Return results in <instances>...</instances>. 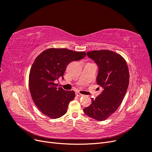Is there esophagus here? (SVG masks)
Masks as SVG:
<instances>
[{"mask_svg":"<svg viewBox=\"0 0 152 152\" xmlns=\"http://www.w3.org/2000/svg\"><path fill=\"white\" fill-rule=\"evenodd\" d=\"M75 95L77 96H78V97H81V96H83V94H80L79 93H76Z\"/></svg>","mask_w":152,"mask_h":152,"instance_id":"esophagus-1","label":"esophagus"}]
</instances>
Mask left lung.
<instances>
[{"label": "left lung", "mask_w": 152, "mask_h": 152, "mask_svg": "<svg viewBox=\"0 0 152 152\" xmlns=\"http://www.w3.org/2000/svg\"><path fill=\"white\" fill-rule=\"evenodd\" d=\"M87 56L96 63L98 85L103 91L92 103L84 109L87 116L96 121H104L116 111L122 103L129 82L127 63L119 54L109 50H93Z\"/></svg>", "instance_id": "left-lung-1"}]
</instances>
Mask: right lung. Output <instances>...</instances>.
<instances>
[{
  "label": "right lung",
  "instance_id": "1",
  "mask_svg": "<svg viewBox=\"0 0 152 152\" xmlns=\"http://www.w3.org/2000/svg\"><path fill=\"white\" fill-rule=\"evenodd\" d=\"M86 56L85 52L50 48L35 59L29 75V88L34 103L40 111L51 118L61 117L75 98L73 91L58 87L55 81L63 79L67 65Z\"/></svg>",
  "mask_w": 152,
  "mask_h": 152
}]
</instances>
